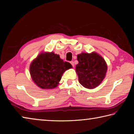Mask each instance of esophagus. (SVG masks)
Segmentation results:
<instances>
[{"label": "esophagus", "instance_id": "obj_1", "mask_svg": "<svg viewBox=\"0 0 134 134\" xmlns=\"http://www.w3.org/2000/svg\"><path fill=\"white\" fill-rule=\"evenodd\" d=\"M70 63H71V64L72 66L74 67V62H72V61H71V62H70Z\"/></svg>", "mask_w": 134, "mask_h": 134}]
</instances>
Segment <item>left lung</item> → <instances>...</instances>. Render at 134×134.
<instances>
[{
	"label": "left lung",
	"mask_w": 134,
	"mask_h": 134,
	"mask_svg": "<svg viewBox=\"0 0 134 134\" xmlns=\"http://www.w3.org/2000/svg\"><path fill=\"white\" fill-rule=\"evenodd\" d=\"M77 60L79 64L75 66V71L80 83L88 89L98 87L107 71V64L103 57L94 52L81 53L77 55Z\"/></svg>",
	"instance_id": "left-lung-1"
}]
</instances>
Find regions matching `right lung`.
Instances as JSON below:
<instances>
[{
	"label": "right lung",
	"instance_id": "1",
	"mask_svg": "<svg viewBox=\"0 0 134 134\" xmlns=\"http://www.w3.org/2000/svg\"><path fill=\"white\" fill-rule=\"evenodd\" d=\"M72 68L54 52H42L30 65V74L33 82L42 89H53L58 86L63 73Z\"/></svg>",
	"mask_w": 134,
	"mask_h": 134
}]
</instances>
